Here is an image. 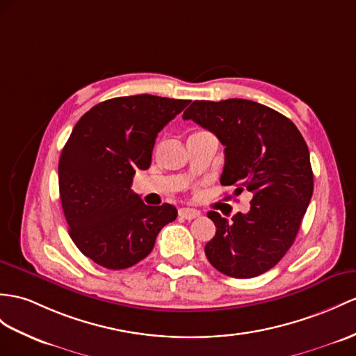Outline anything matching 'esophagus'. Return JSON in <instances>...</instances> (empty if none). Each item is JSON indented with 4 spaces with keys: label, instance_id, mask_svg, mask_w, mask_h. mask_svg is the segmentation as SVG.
<instances>
[{
    "label": "esophagus",
    "instance_id": "34e87169",
    "mask_svg": "<svg viewBox=\"0 0 356 356\" xmlns=\"http://www.w3.org/2000/svg\"><path fill=\"white\" fill-rule=\"evenodd\" d=\"M178 214H179V218H183L186 220H192V219L199 218V214H201V213L195 210V208H179Z\"/></svg>",
    "mask_w": 356,
    "mask_h": 356
}]
</instances>
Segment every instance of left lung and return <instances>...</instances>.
<instances>
[{
    "label": "left lung",
    "mask_w": 356,
    "mask_h": 356,
    "mask_svg": "<svg viewBox=\"0 0 356 356\" xmlns=\"http://www.w3.org/2000/svg\"><path fill=\"white\" fill-rule=\"evenodd\" d=\"M183 118L211 131L225 146L222 186L252 193L246 214L228 220L208 211L216 236L205 245L214 268L254 278L287 254L313 196L308 146L289 118L249 99L193 101Z\"/></svg>",
    "instance_id": "left-lung-1"
}]
</instances>
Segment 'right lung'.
<instances>
[{"mask_svg":"<svg viewBox=\"0 0 356 356\" xmlns=\"http://www.w3.org/2000/svg\"><path fill=\"white\" fill-rule=\"evenodd\" d=\"M188 99L134 95L92 107L74 127L58 160L60 201L69 236L97 264L120 270L151 254L170 204L146 205L131 190L137 169L151 166L155 138Z\"/></svg>","mask_w":356,"mask_h":356,"instance_id":"add662e5","label":"right lung"}]
</instances>
